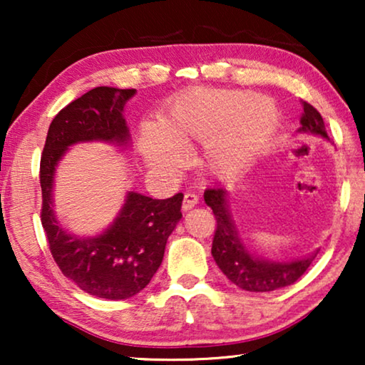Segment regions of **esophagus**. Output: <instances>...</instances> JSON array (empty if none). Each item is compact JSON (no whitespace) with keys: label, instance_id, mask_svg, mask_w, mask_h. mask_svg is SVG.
Masks as SVG:
<instances>
[{"label":"esophagus","instance_id":"1","mask_svg":"<svg viewBox=\"0 0 365 365\" xmlns=\"http://www.w3.org/2000/svg\"><path fill=\"white\" fill-rule=\"evenodd\" d=\"M197 202H199V197L196 196V194L186 192L184 194V201H182V211H191V209L196 206Z\"/></svg>","mask_w":365,"mask_h":365}]
</instances>
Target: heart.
<instances>
[{
    "instance_id": "obj_1",
    "label": "heart",
    "mask_w": 365,
    "mask_h": 365,
    "mask_svg": "<svg viewBox=\"0 0 365 365\" xmlns=\"http://www.w3.org/2000/svg\"><path fill=\"white\" fill-rule=\"evenodd\" d=\"M281 114L267 96L239 89L199 88L181 94L161 123L141 126L139 151L153 169L182 164L181 148L202 143L197 164L209 178L227 179L246 171L276 134Z\"/></svg>"
}]
</instances>
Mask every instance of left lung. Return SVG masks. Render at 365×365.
Instances as JSON below:
<instances>
[{
	"mask_svg": "<svg viewBox=\"0 0 365 365\" xmlns=\"http://www.w3.org/2000/svg\"><path fill=\"white\" fill-rule=\"evenodd\" d=\"M302 108L301 128L297 129V133L314 134V136L329 141L324 119L317 109L306 101H302ZM204 201L212 209L217 221L211 249L214 261L224 276L234 286L241 287L244 291L271 292L276 289L291 286L307 271L314 257L317 256L319 249L309 256L289 259V261H274V259L257 256L256 252L249 251L246 242L239 234L237 224L232 219L231 207H229L226 189H207L204 192Z\"/></svg>",
	"mask_w": 365,
	"mask_h": 365,
	"instance_id": "8db88e82",
	"label": "left lung"
}]
</instances>
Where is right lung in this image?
<instances>
[{
	"label": "right lung",
	"mask_w": 365,
	"mask_h": 365,
	"mask_svg": "<svg viewBox=\"0 0 365 365\" xmlns=\"http://www.w3.org/2000/svg\"><path fill=\"white\" fill-rule=\"evenodd\" d=\"M136 89L98 86L61 109L49 124L39 182L41 222L54 261L68 279L91 296L121 301L141 292L161 266L168 237L181 221L182 194L153 199L128 191L118 216L94 236L64 229L54 211L53 187L58 164L74 144L108 143L131 146L124 106Z\"/></svg>",
	"instance_id": "right-lung-1"
}]
</instances>
